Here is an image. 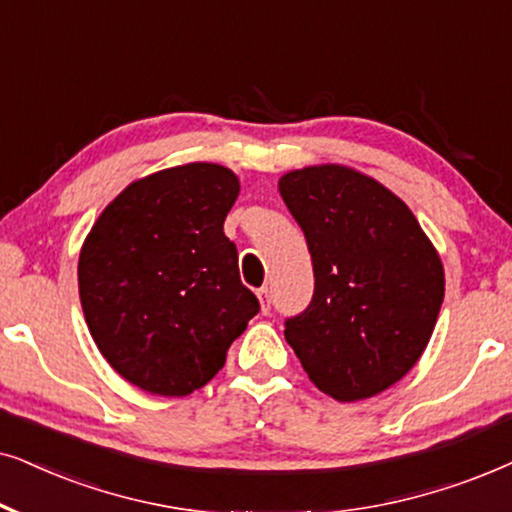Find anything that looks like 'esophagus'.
Instances as JSON below:
<instances>
[{
    "label": "esophagus",
    "instance_id": "1",
    "mask_svg": "<svg viewBox=\"0 0 512 512\" xmlns=\"http://www.w3.org/2000/svg\"><path fill=\"white\" fill-rule=\"evenodd\" d=\"M257 299H260L262 313H269V309H271V292H269L267 285H264V288L257 290Z\"/></svg>",
    "mask_w": 512,
    "mask_h": 512
}]
</instances>
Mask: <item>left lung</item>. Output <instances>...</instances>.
<instances>
[{
  "label": "left lung",
  "instance_id": "left-lung-1",
  "mask_svg": "<svg viewBox=\"0 0 512 512\" xmlns=\"http://www.w3.org/2000/svg\"><path fill=\"white\" fill-rule=\"evenodd\" d=\"M311 252L313 299L285 339L320 391L372 398L417 365L445 297V269L417 217L374 177L339 163L278 180Z\"/></svg>",
  "mask_w": 512,
  "mask_h": 512
}]
</instances>
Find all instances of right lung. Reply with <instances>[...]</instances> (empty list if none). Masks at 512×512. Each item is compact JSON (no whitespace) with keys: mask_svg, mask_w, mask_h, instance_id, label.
Here are the masks:
<instances>
[{"mask_svg":"<svg viewBox=\"0 0 512 512\" xmlns=\"http://www.w3.org/2000/svg\"><path fill=\"white\" fill-rule=\"evenodd\" d=\"M241 192L220 163H182L128 185L79 252V299L95 346L142 391L206 386L260 311L238 276L224 217Z\"/></svg>","mask_w":512,"mask_h":512,"instance_id":"1","label":"right lung"}]
</instances>
